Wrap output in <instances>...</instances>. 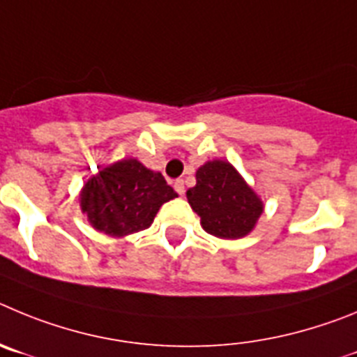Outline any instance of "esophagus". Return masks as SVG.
I'll return each instance as SVG.
<instances>
[{
    "mask_svg": "<svg viewBox=\"0 0 357 357\" xmlns=\"http://www.w3.org/2000/svg\"><path fill=\"white\" fill-rule=\"evenodd\" d=\"M174 190L178 192L179 195L185 194V181H183V179H176V181H174Z\"/></svg>",
    "mask_w": 357,
    "mask_h": 357,
    "instance_id": "esophagus-1",
    "label": "esophagus"
}]
</instances>
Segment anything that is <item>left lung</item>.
Returning a JSON list of instances; mask_svg holds the SVG:
<instances>
[{"label": "left lung", "mask_w": 357, "mask_h": 357, "mask_svg": "<svg viewBox=\"0 0 357 357\" xmlns=\"http://www.w3.org/2000/svg\"><path fill=\"white\" fill-rule=\"evenodd\" d=\"M197 185L186 192L204 231L218 238H242L255 227L263 204L240 174L222 160H213L195 174Z\"/></svg>", "instance_id": "left-lung-1"}]
</instances>
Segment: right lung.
Listing matches in <instances>:
<instances>
[{
  "instance_id": "add662e5",
  "label": "right lung",
  "mask_w": 357,
  "mask_h": 357,
  "mask_svg": "<svg viewBox=\"0 0 357 357\" xmlns=\"http://www.w3.org/2000/svg\"><path fill=\"white\" fill-rule=\"evenodd\" d=\"M178 197L160 172L137 160L107 167L83 186L82 211L92 226L110 236H124L151 226L163 202Z\"/></svg>"
}]
</instances>
